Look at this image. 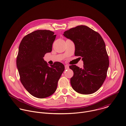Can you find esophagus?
<instances>
[{
  "instance_id": "1",
  "label": "esophagus",
  "mask_w": 126,
  "mask_h": 126,
  "mask_svg": "<svg viewBox=\"0 0 126 126\" xmlns=\"http://www.w3.org/2000/svg\"><path fill=\"white\" fill-rule=\"evenodd\" d=\"M65 69H68L69 68V67L68 65H65Z\"/></svg>"
}]
</instances>
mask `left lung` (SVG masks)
I'll return each mask as SVG.
<instances>
[{
  "label": "left lung",
  "mask_w": 126,
  "mask_h": 126,
  "mask_svg": "<svg viewBox=\"0 0 126 126\" xmlns=\"http://www.w3.org/2000/svg\"><path fill=\"white\" fill-rule=\"evenodd\" d=\"M63 35L75 44V55L82 57L84 65L80 68L69 66L73 76L71 85L77 93L90 94L100 88L105 81L109 65L105 43L97 32L85 25H79L64 32Z\"/></svg>",
  "instance_id": "obj_1"
}]
</instances>
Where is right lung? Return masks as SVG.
<instances>
[{
    "instance_id": "right-lung-1",
    "label": "right lung",
    "mask_w": 126,
    "mask_h": 126,
    "mask_svg": "<svg viewBox=\"0 0 126 126\" xmlns=\"http://www.w3.org/2000/svg\"><path fill=\"white\" fill-rule=\"evenodd\" d=\"M56 35L47 30L33 31L23 38L17 56L20 80L26 90L38 98L48 97L55 92L64 66L55 62L48 66L43 58L51 52Z\"/></svg>"
}]
</instances>
